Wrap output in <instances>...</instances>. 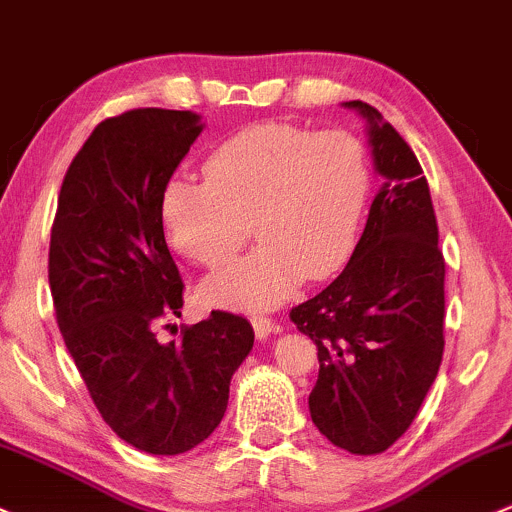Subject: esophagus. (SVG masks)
Instances as JSON below:
<instances>
[{
  "label": "esophagus",
  "instance_id": "esophagus-1",
  "mask_svg": "<svg viewBox=\"0 0 512 512\" xmlns=\"http://www.w3.org/2000/svg\"><path fill=\"white\" fill-rule=\"evenodd\" d=\"M250 323H252V330H255L257 340H265L267 335L277 333V330H279L277 323H274V320L267 318V316H252Z\"/></svg>",
  "mask_w": 512,
  "mask_h": 512
}]
</instances>
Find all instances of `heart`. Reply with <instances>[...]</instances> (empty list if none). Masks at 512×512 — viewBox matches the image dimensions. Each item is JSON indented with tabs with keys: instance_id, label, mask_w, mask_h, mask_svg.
<instances>
[{
	"instance_id": "heart-1",
	"label": "heart",
	"mask_w": 512,
	"mask_h": 512,
	"mask_svg": "<svg viewBox=\"0 0 512 512\" xmlns=\"http://www.w3.org/2000/svg\"><path fill=\"white\" fill-rule=\"evenodd\" d=\"M206 179L162 187L160 221L179 255L223 267L255 235L262 245L201 286L213 306H277L306 279H325L355 250L372 165L355 133L294 123L247 126L213 148Z\"/></svg>"
}]
</instances>
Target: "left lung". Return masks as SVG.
I'll return each instance as SVG.
<instances>
[{
  "label": "left lung",
  "mask_w": 512,
  "mask_h": 512,
  "mask_svg": "<svg viewBox=\"0 0 512 512\" xmlns=\"http://www.w3.org/2000/svg\"><path fill=\"white\" fill-rule=\"evenodd\" d=\"M345 106L367 119L384 184L340 277L289 318L318 347V381L308 396L316 428L347 452L379 454L411 428L440 369L445 257L411 145L374 106Z\"/></svg>",
  "instance_id": "1"
}]
</instances>
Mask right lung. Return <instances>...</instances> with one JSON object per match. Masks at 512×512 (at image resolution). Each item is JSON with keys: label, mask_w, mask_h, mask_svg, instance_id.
Instances as JSON below:
<instances>
[{"label": "right lung", "mask_w": 512, "mask_h": 512, "mask_svg": "<svg viewBox=\"0 0 512 512\" xmlns=\"http://www.w3.org/2000/svg\"><path fill=\"white\" fill-rule=\"evenodd\" d=\"M201 128L192 111L170 109L101 121L67 167L50 230L48 282L67 352L104 423L148 454L189 452L218 428L255 342L228 311L182 325L179 340L157 338L184 306L160 194Z\"/></svg>", "instance_id": "add662e5"}]
</instances>
